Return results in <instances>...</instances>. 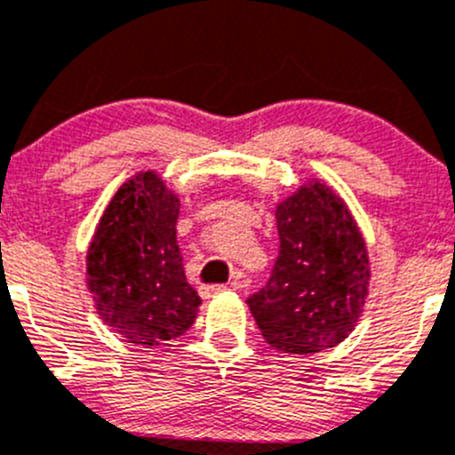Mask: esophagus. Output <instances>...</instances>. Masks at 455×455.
<instances>
[{
    "mask_svg": "<svg viewBox=\"0 0 455 455\" xmlns=\"http://www.w3.org/2000/svg\"><path fill=\"white\" fill-rule=\"evenodd\" d=\"M224 290H227V285H202V288H199V292H202L204 299H211V297H215V294L224 292Z\"/></svg>",
    "mask_w": 455,
    "mask_h": 455,
    "instance_id": "obj_1",
    "label": "esophagus"
}]
</instances>
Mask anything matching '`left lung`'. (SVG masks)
<instances>
[{"instance_id":"1","label":"left lung","mask_w":455,"mask_h":455,"mask_svg":"<svg viewBox=\"0 0 455 455\" xmlns=\"http://www.w3.org/2000/svg\"><path fill=\"white\" fill-rule=\"evenodd\" d=\"M278 258L267 285L247 299L258 329L285 354L339 345L358 324L370 288L365 237L338 192L299 186L276 206Z\"/></svg>"}]
</instances>
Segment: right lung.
<instances>
[{"label": "right lung", "mask_w": 455, "mask_h": 455, "mask_svg": "<svg viewBox=\"0 0 455 455\" xmlns=\"http://www.w3.org/2000/svg\"><path fill=\"white\" fill-rule=\"evenodd\" d=\"M179 197L154 170L122 183L85 258L97 315L131 345L158 347L186 333L202 299L186 281L177 244Z\"/></svg>", "instance_id": "obj_1"}]
</instances>
